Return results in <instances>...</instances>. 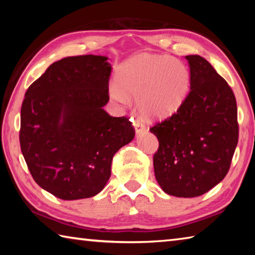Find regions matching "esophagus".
I'll list each match as a JSON object with an SVG mask.
<instances>
[{
	"label": "esophagus",
	"mask_w": 255,
	"mask_h": 255,
	"mask_svg": "<svg viewBox=\"0 0 255 255\" xmlns=\"http://www.w3.org/2000/svg\"><path fill=\"white\" fill-rule=\"evenodd\" d=\"M133 127H135V130L137 133H140L146 129V125L140 118H136L135 122H133Z\"/></svg>",
	"instance_id": "esophagus-1"
}]
</instances>
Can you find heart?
Instances as JSON below:
<instances>
[{"mask_svg": "<svg viewBox=\"0 0 255 255\" xmlns=\"http://www.w3.org/2000/svg\"><path fill=\"white\" fill-rule=\"evenodd\" d=\"M118 85L110 86L114 100L127 103L137 99L138 108L148 117H165L174 112L187 97L190 75L182 63L169 56L143 54L119 71Z\"/></svg>", "mask_w": 255, "mask_h": 255, "instance_id": "obj_1", "label": "heart"}]
</instances>
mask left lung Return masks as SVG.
<instances>
[{
  "label": "left lung",
  "instance_id": "1",
  "mask_svg": "<svg viewBox=\"0 0 255 255\" xmlns=\"http://www.w3.org/2000/svg\"><path fill=\"white\" fill-rule=\"evenodd\" d=\"M190 91L179 109L149 128L158 139L154 171L171 196L191 198L209 191L225 178L237 141L234 92L210 63L185 56Z\"/></svg>",
  "mask_w": 255,
  "mask_h": 255
}]
</instances>
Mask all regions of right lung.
Segmentation results:
<instances>
[{
	"mask_svg": "<svg viewBox=\"0 0 255 255\" xmlns=\"http://www.w3.org/2000/svg\"><path fill=\"white\" fill-rule=\"evenodd\" d=\"M105 56L55 62L29 86L21 107V152L33 180L63 200L105 188L114 155L135 136L126 117L103 110L111 66Z\"/></svg>",
	"mask_w": 255,
	"mask_h": 255,
	"instance_id": "obj_1",
	"label": "right lung"
}]
</instances>
